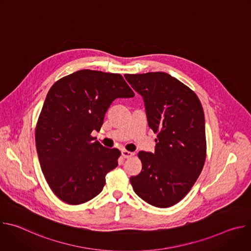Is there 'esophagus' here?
<instances>
[{"instance_id": "1", "label": "esophagus", "mask_w": 251, "mask_h": 251, "mask_svg": "<svg viewBox=\"0 0 251 251\" xmlns=\"http://www.w3.org/2000/svg\"><path fill=\"white\" fill-rule=\"evenodd\" d=\"M121 154H122L123 158H125V159H128V158H131V157L134 156V153L129 152V151H127V150H122V151H121Z\"/></svg>"}]
</instances>
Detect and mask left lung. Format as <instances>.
<instances>
[{
    "label": "left lung",
    "mask_w": 251,
    "mask_h": 251,
    "mask_svg": "<svg viewBox=\"0 0 251 251\" xmlns=\"http://www.w3.org/2000/svg\"><path fill=\"white\" fill-rule=\"evenodd\" d=\"M143 96L149 127L158 133L155 153L141 151L142 171L130 177L134 192L157 207H169L191 191L206 157L204 114L197 94L166 73L125 75Z\"/></svg>",
    "instance_id": "left-lung-1"
}]
</instances>
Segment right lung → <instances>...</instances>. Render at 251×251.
Wrapping results in <instances>:
<instances>
[{"label": "right lung", "mask_w": 251, "mask_h": 251, "mask_svg": "<svg viewBox=\"0 0 251 251\" xmlns=\"http://www.w3.org/2000/svg\"><path fill=\"white\" fill-rule=\"evenodd\" d=\"M133 96L121 75L90 69L50 87L35 126V146L43 174L59 200L80 204L101 193L121 152L103 147L91 132L100 130L116 98Z\"/></svg>", "instance_id": "1"}]
</instances>
